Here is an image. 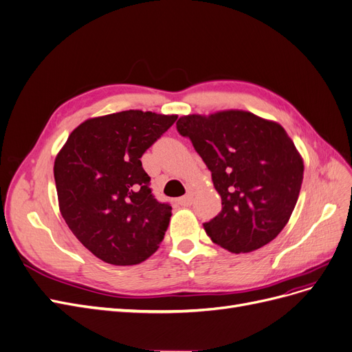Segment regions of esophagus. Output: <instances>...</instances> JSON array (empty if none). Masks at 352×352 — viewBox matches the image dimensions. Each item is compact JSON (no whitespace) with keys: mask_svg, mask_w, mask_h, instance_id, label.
<instances>
[{"mask_svg":"<svg viewBox=\"0 0 352 352\" xmlns=\"http://www.w3.org/2000/svg\"><path fill=\"white\" fill-rule=\"evenodd\" d=\"M178 204H179V206H184V207L191 206V204H192V197H191V195H184V197L178 198Z\"/></svg>","mask_w":352,"mask_h":352,"instance_id":"esophagus-1","label":"esophagus"}]
</instances>
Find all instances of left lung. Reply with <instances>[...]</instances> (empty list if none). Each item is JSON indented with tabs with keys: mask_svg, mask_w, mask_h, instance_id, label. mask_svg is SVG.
Returning <instances> with one entry per match:
<instances>
[{
	"mask_svg": "<svg viewBox=\"0 0 352 352\" xmlns=\"http://www.w3.org/2000/svg\"><path fill=\"white\" fill-rule=\"evenodd\" d=\"M177 131L190 138L221 197V211L204 223L211 240L232 253L270 243L289 221L303 179L286 131L244 111L181 116Z\"/></svg>",
	"mask_w": 352,
	"mask_h": 352,
	"instance_id": "8db88e82",
	"label": "left lung"
}]
</instances>
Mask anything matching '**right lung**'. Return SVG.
<instances>
[{
    "instance_id": "add662e5",
    "label": "right lung",
    "mask_w": 352,
    "mask_h": 352,
    "mask_svg": "<svg viewBox=\"0 0 352 352\" xmlns=\"http://www.w3.org/2000/svg\"><path fill=\"white\" fill-rule=\"evenodd\" d=\"M175 120L177 115L142 111L91 118L57 154L60 212L100 261L131 266L158 250L173 208L152 194L141 157Z\"/></svg>"
}]
</instances>
